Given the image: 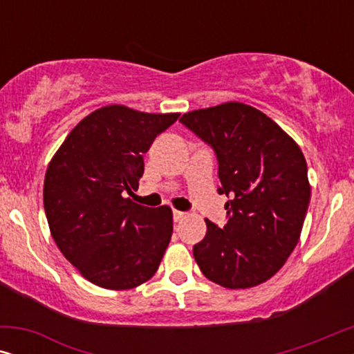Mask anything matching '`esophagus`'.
Segmentation results:
<instances>
[{
	"label": "esophagus",
	"mask_w": 354,
	"mask_h": 354,
	"mask_svg": "<svg viewBox=\"0 0 354 354\" xmlns=\"http://www.w3.org/2000/svg\"><path fill=\"white\" fill-rule=\"evenodd\" d=\"M172 216H174V221H176V222H180V221L183 219V217H185V212H182V211H177V209H174Z\"/></svg>",
	"instance_id": "esophagus-1"
}]
</instances>
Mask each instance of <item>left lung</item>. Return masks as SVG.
Wrapping results in <instances>:
<instances>
[{"label": "left lung", "instance_id": "obj_1", "mask_svg": "<svg viewBox=\"0 0 354 354\" xmlns=\"http://www.w3.org/2000/svg\"><path fill=\"white\" fill-rule=\"evenodd\" d=\"M180 122L214 149L224 229L206 219L193 256L206 279L225 288H250L279 272L297 246L311 187L301 149L253 106L224 103L183 114Z\"/></svg>", "mask_w": 354, "mask_h": 354}]
</instances>
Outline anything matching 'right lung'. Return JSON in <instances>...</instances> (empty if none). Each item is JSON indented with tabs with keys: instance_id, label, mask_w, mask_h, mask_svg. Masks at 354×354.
Returning a JSON list of instances; mask_svg holds the SVG:
<instances>
[{
	"instance_id": "add662e5",
	"label": "right lung",
	"mask_w": 354,
	"mask_h": 354,
	"mask_svg": "<svg viewBox=\"0 0 354 354\" xmlns=\"http://www.w3.org/2000/svg\"><path fill=\"white\" fill-rule=\"evenodd\" d=\"M178 113L149 114L122 104L93 111L67 135L43 187L57 248L91 283L129 290L156 272L172 235L169 206L137 205L143 154Z\"/></svg>"
}]
</instances>
